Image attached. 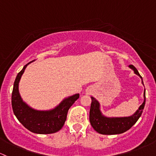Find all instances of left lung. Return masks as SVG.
Segmentation results:
<instances>
[{"label": "left lung", "mask_w": 156, "mask_h": 156, "mask_svg": "<svg viewBox=\"0 0 156 156\" xmlns=\"http://www.w3.org/2000/svg\"><path fill=\"white\" fill-rule=\"evenodd\" d=\"M129 67L133 69L135 74L138 75L142 80V77L133 65H129ZM141 82L144 84L143 80ZM144 100L143 104L132 115L128 117H107L102 114L99 102L95 98L91 97L92 103L90 110V121L91 126L95 131L103 135H117L127 131L141 117L146 101L145 90L144 92Z\"/></svg>", "instance_id": "left-lung-1"}]
</instances>
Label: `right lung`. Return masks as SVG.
Listing matches in <instances>:
<instances>
[{
	"instance_id": "add662e5",
	"label": "right lung",
	"mask_w": 156,
	"mask_h": 156,
	"mask_svg": "<svg viewBox=\"0 0 156 156\" xmlns=\"http://www.w3.org/2000/svg\"><path fill=\"white\" fill-rule=\"evenodd\" d=\"M32 61L26 64L17 75L12 93V107L18 121L28 130L37 134H51L59 131L64 126L69 109L79 98L75 94L64 98L57 107L49 110H37L26 104L18 90L19 82L24 70Z\"/></svg>"
}]
</instances>
